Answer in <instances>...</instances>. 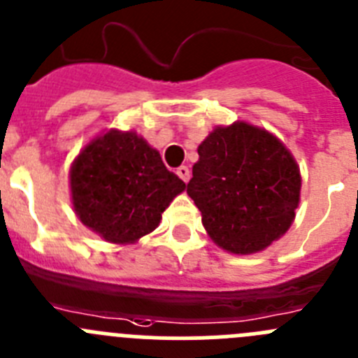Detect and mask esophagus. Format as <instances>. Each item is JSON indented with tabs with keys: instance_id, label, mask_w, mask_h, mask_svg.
<instances>
[{
	"instance_id": "34e87169",
	"label": "esophagus",
	"mask_w": 358,
	"mask_h": 358,
	"mask_svg": "<svg viewBox=\"0 0 358 358\" xmlns=\"http://www.w3.org/2000/svg\"><path fill=\"white\" fill-rule=\"evenodd\" d=\"M176 173H177V176H179V177H181V179H182V181H185V182L189 181V170H188V166H185V165L179 166Z\"/></svg>"
}]
</instances>
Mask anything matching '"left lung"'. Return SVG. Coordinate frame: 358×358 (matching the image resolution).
Returning a JSON list of instances; mask_svg holds the SVG:
<instances>
[{
    "label": "left lung",
    "instance_id": "1",
    "mask_svg": "<svg viewBox=\"0 0 358 358\" xmlns=\"http://www.w3.org/2000/svg\"><path fill=\"white\" fill-rule=\"evenodd\" d=\"M188 195L220 248L247 255L287 232L300 202L301 177L286 145L257 126H218L199 145Z\"/></svg>",
    "mask_w": 358,
    "mask_h": 358
}]
</instances>
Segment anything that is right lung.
I'll return each instance as SVG.
<instances>
[{
    "label": "right lung",
    "instance_id": "add662e5",
    "mask_svg": "<svg viewBox=\"0 0 358 358\" xmlns=\"http://www.w3.org/2000/svg\"><path fill=\"white\" fill-rule=\"evenodd\" d=\"M74 213L115 245L138 241L186 185L134 131L110 129L78 154L69 172Z\"/></svg>",
    "mask_w": 358,
    "mask_h": 358
}]
</instances>
